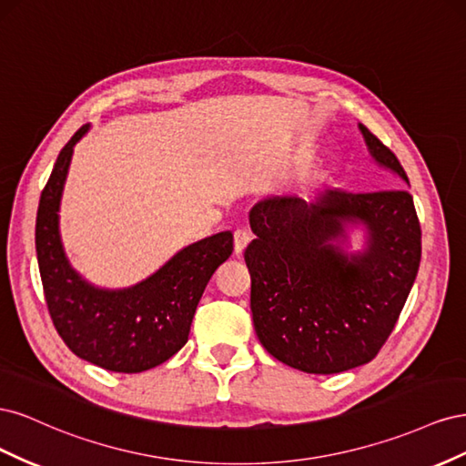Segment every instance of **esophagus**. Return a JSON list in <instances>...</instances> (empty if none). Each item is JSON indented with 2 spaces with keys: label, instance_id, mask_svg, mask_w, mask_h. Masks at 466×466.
Masks as SVG:
<instances>
[{
  "label": "esophagus",
  "instance_id": "1",
  "mask_svg": "<svg viewBox=\"0 0 466 466\" xmlns=\"http://www.w3.org/2000/svg\"><path fill=\"white\" fill-rule=\"evenodd\" d=\"M250 241V235L247 229H237L233 233V247H235V255H243V250L247 248Z\"/></svg>",
  "mask_w": 466,
  "mask_h": 466
}]
</instances>
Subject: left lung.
Segmentation results:
<instances>
[{"label": "left lung", "instance_id": "8db88e82", "mask_svg": "<svg viewBox=\"0 0 466 466\" xmlns=\"http://www.w3.org/2000/svg\"><path fill=\"white\" fill-rule=\"evenodd\" d=\"M371 157L408 177L387 146L360 124ZM257 235L245 250L250 311L268 354L293 370L330 375L371 361L390 336L421 257V231L408 190L313 198L268 196L252 206ZM348 222L369 231L363 253L341 250Z\"/></svg>", "mask_w": 466, "mask_h": 466}]
</instances>
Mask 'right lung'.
I'll return each mask as SVG.
<instances>
[{
    "label": "right lung",
    "instance_id": "obj_1",
    "mask_svg": "<svg viewBox=\"0 0 466 466\" xmlns=\"http://www.w3.org/2000/svg\"><path fill=\"white\" fill-rule=\"evenodd\" d=\"M72 136L40 194L36 257L48 313L66 346L81 360L116 373L157 368L187 344L196 307L209 278L231 257L233 233L223 231L188 245L157 272L126 289H101L69 266L60 238L58 211L74 146Z\"/></svg>",
    "mask_w": 466,
    "mask_h": 466
}]
</instances>
